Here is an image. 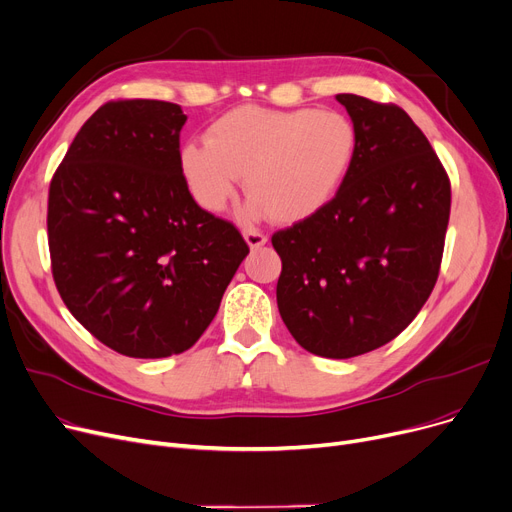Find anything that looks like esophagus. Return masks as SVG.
I'll list each match as a JSON object with an SVG mask.
<instances>
[{
	"label": "esophagus",
	"mask_w": 512,
	"mask_h": 512,
	"mask_svg": "<svg viewBox=\"0 0 512 512\" xmlns=\"http://www.w3.org/2000/svg\"><path fill=\"white\" fill-rule=\"evenodd\" d=\"M242 236H245L247 245H249L251 249H259V247H263L265 242H267V236H265L263 232L255 230V228H249V230H245V232H242Z\"/></svg>",
	"instance_id": "1"
}]
</instances>
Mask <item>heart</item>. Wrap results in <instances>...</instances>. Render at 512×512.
<instances>
[{"mask_svg": "<svg viewBox=\"0 0 512 512\" xmlns=\"http://www.w3.org/2000/svg\"><path fill=\"white\" fill-rule=\"evenodd\" d=\"M207 143L180 149V174L195 201L222 211L245 174L251 218L294 224L326 209L357 155V130L340 112L240 105L215 120Z\"/></svg>", "mask_w": 512, "mask_h": 512, "instance_id": "heart-1", "label": "heart"}]
</instances>
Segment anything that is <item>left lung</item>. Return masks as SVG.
<instances>
[{"instance_id": "obj_1", "label": "left lung", "mask_w": 512, "mask_h": 512, "mask_svg": "<svg viewBox=\"0 0 512 512\" xmlns=\"http://www.w3.org/2000/svg\"><path fill=\"white\" fill-rule=\"evenodd\" d=\"M357 155L336 199L280 230L276 299L305 351L351 359L405 330L432 294L450 218V180L405 110L340 93Z\"/></svg>"}]
</instances>
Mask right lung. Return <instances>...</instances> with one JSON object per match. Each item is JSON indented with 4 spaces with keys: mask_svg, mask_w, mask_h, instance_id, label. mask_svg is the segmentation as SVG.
Listing matches in <instances>:
<instances>
[{
    "mask_svg": "<svg viewBox=\"0 0 512 512\" xmlns=\"http://www.w3.org/2000/svg\"><path fill=\"white\" fill-rule=\"evenodd\" d=\"M184 122L168 101L105 103L49 186L60 297L99 342L134 359L188 351L249 255L240 232L188 191L178 166Z\"/></svg>",
    "mask_w": 512,
    "mask_h": 512,
    "instance_id": "obj_1",
    "label": "right lung"
}]
</instances>
